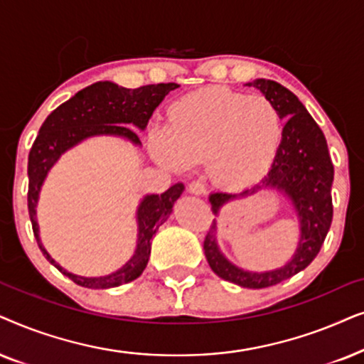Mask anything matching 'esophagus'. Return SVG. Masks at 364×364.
Segmentation results:
<instances>
[{"label": "esophagus", "mask_w": 364, "mask_h": 364, "mask_svg": "<svg viewBox=\"0 0 364 364\" xmlns=\"http://www.w3.org/2000/svg\"><path fill=\"white\" fill-rule=\"evenodd\" d=\"M188 190H190V193H193V195H203V193L206 191V185L201 181V179H193L190 186H188Z\"/></svg>", "instance_id": "esophagus-1"}]
</instances>
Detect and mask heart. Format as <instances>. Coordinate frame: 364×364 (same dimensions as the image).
I'll return each instance as SVG.
<instances>
[{
	"label": "heart",
	"instance_id": "1",
	"mask_svg": "<svg viewBox=\"0 0 364 364\" xmlns=\"http://www.w3.org/2000/svg\"><path fill=\"white\" fill-rule=\"evenodd\" d=\"M281 138L283 118L273 101L211 86L174 101L168 128L149 133V148L166 166L206 161L218 185L245 188L268 173Z\"/></svg>",
	"mask_w": 364,
	"mask_h": 364
}]
</instances>
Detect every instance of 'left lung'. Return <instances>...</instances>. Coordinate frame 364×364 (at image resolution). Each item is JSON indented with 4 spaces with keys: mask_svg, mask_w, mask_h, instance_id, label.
<instances>
[{
    "mask_svg": "<svg viewBox=\"0 0 364 364\" xmlns=\"http://www.w3.org/2000/svg\"><path fill=\"white\" fill-rule=\"evenodd\" d=\"M248 86L258 88L266 98L273 101L279 109L281 118L287 119L283 128V138L268 174L259 185L246 190L240 195L232 193H213L210 196L211 210L218 213L226 201L259 190L261 186H274L284 190L296 208L301 223V240L294 258L284 266L269 273H250L223 258L218 251L215 232L216 223H211L210 231L205 236V256L210 268L220 278L240 284L243 288H268L281 281L291 278L306 268L321 250L329 226L333 221L331 185L334 168L329 156L326 138L316 121L311 118L298 96L288 88L271 80H255Z\"/></svg>",
    "mask_w": 364,
    "mask_h": 364,
    "instance_id": "8db88e82",
    "label": "left lung"
}]
</instances>
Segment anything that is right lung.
<instances>
[{
    "mask_svg": "<svg viewBox=\"0 0 364 364\" xmlns=\"http://www.w3.org/2000/svg\"><path fill=\"white\" fill-rule=\"evenodd\" d=\"M178 86L176 83H159L128 90L109 81H100L77 91L71 100L58 106L41 124L40 134L33 143L30 156H28V178H30L28 211H30L33 232L45 258L80 287L106 289L136 279L148 264L149 253H151V238L156 235V230L163 225V221H166V218L171 215L174 201L178 200L185 186L176 183L163 195L146 196L141 201L138 208V246L133 258L123 268L101 278H83V276L71 274L63 269L43 248L40 235H38L35 210L43 179L56 163V159L61 156V153L93 134H118V136L132 139L134 144H139L138 134L126 124H134L139 129L146 128L148 119L151 118L156 106L169 91L176 90Z\"/></svg>",
    "mask_w": 364,
    "mask_h": 364,
    "instance_id": "1",
    "label": "right lung"
}]
</instances>
